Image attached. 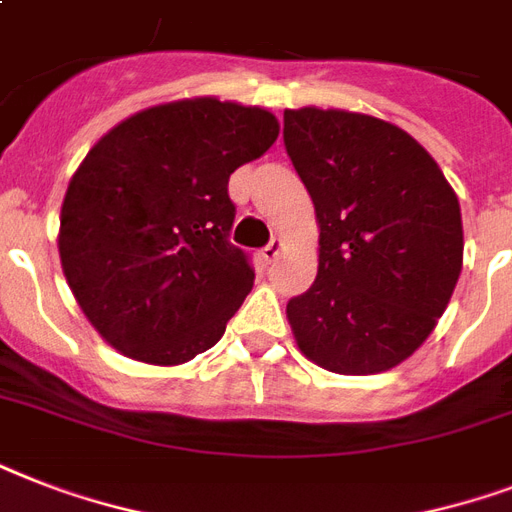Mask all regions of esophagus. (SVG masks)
<instances>
[{"label":"esophagus","instance_id":"1","mask_svg":"<svg viewBox=\"0 0 512 512\" xmlns=\"http://www.w3.org/2000/svg\"><path fill=\"white\" fill-rule=\"evenodd\" d=\"M281 249H284V241H281V239H271V244H268V247L260 249V260H263L265 265H271L273 260H276V257L281 255Z\"/></svg>","mask_w":512,"mask_h":512}]
</instances>
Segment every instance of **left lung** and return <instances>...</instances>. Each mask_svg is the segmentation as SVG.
I'll return each instance as SVG.
<instances>
[{
    "label": "left lung",
    "instance_id": "8db88e82",
    "mask_svg": "<svg viewBox=\"0 0 512 512\" xmlns=\"http://www.w3.org/2000/svg\"><path fill=\"white\" fill-rule=\"evenodd\" d=\"M284 146L319 223L313 287L287 305L297 348L335 374H377L436 329L462 271L457 193L396 124L287 108Z\"/></svg>",
    "mask_w": 512,
    "mask_h": 512
}]
</instances>
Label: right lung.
Here are the masks:
<instances>
[{
	"label": "right lung",
	"mask_w": 512,
	"mask_h": 512,
	"mask_svg": "<svg viewBox=\"0 0 512 512\" xmlns=\"http://www.w3.org/2000/svg\"><path fill=\"white\" fill-rule=\"evenodd\" d=\"M276 138L268 108L207 95L138 111L90 148L68 180L58 252L108 345L177 366L223 337L255 281L228 244V177Z\"/></svg>",
	"instance_id": "1"
}]
</instances>
